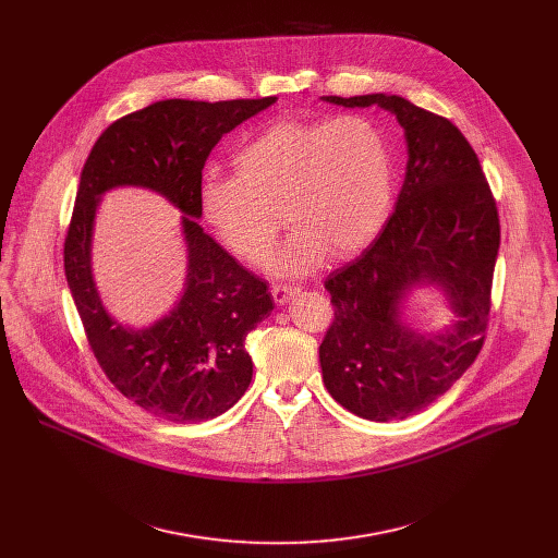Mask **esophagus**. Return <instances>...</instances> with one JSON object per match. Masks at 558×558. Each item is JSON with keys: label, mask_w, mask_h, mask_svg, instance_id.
I'll return each instance as SVG.
<instances>
[{"label": "esophagus", "mask_w": 558, "mask_h": 558, "mask_svg": "<svg viewBox=\"0 0 558 558\" xmlns=\"http://www.w3.org/2000/svg\"><path fill=\"white\" fill-rule=\"evenodd\" d=\"M298 291H300V289L293 287V284H276V287L271 289V295H274L276 304H287Z\"/></svg>", "instance_id": "esophagus-1"}]
</instances>
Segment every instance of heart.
<instances>
[{"instance_id": "obj_1", "label": "heart", "mask_w": 558, "mask_h": 558, "mask_svg": "<svg viewBox=\"0 0 558 558\" xmlns=\"http://www.w3.org/2000/svg\"><path fill=\"white\" fill-rule=\"evenodd\" d=\"M235 177L205 174L198 205L220 245L260 265L282 225H293L269 269L304 276L327 252L347 258L384 229L392 209V154L366 117L276 121L233 156Z\"/></svg>"}]
</instances>
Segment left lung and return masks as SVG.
Here are the masks:
<instances>
[{
  "label": "left lung",
  "mask_w": 558,
  "mask_h": 558,
  "mask_svg": "<svg viewBox=\"0 0 558 558\" xmlns=\"http://www.w3.org/2000/svg\"><path fill=\"white\" fill-rule=\"evenodd\" d=\"M344 108L379 106L404 130L407 177L392 216L349 265L329 274L336 306L320 344V366L333 400L371 422L404 420L441 397L480 355L499 214L480 158L444 117L397 95L323 97ZM437 288L451 320L422 332L408 320L405 300Z\"/></svg>",
  "instance_id": "left-lung-1"
}]
</instances>
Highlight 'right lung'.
Wrapping results in <instances>:
<instances>
[{
	"label": "right lung",
	"instance_id": "right-lung-1",
	"mask_svg": "<svg viewBox=\"0 0 558 558\" xmlns=\"http://www.w3.org/2000/svg\"><path fill=\"white\" fill-rule=\"evenodd\" d=\"M276 97L235 101L166 99L114 121L82 170L63 245V267L90 349L110 381L143 411L179 424L207 422L245 395L254 364L247 336L274 311L267 282L238 265L198 225V185L209 151ZM117 186L163 195L183 214L184 291L149 328L119 324L92 271L94 220Z\"/></svg>",
	"mask_w": 558,
	"mask_h": 558
}]
</instances>
